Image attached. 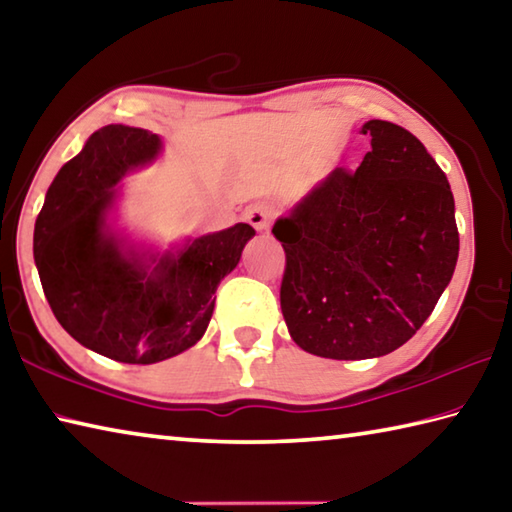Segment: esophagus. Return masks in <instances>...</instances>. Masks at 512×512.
<instances>
[{
    "label": "esophagus",
    "instance_id": "esophagus-1",
    "mask_svg": "<svg viewBox=\"0 0 512 512\" xmlns=\"http://www.w3.org/2000/svg\"><path fill=\"white\" fill-rule=\"evenodd\" d=\"M246 219L257 232H262L268 228V224H271L273 208L266 206V203H253V206L246 208Z\"/></svg>",
    "mask_w": 512,
    "mask_h": 512
}]
</instances>
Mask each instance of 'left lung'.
Listing matches in <instances>:
<instances>
[{
  "label": "left lung",
  "instance_id": "8db88e82",
  "mask_svg": "<svg viewBox=\"0 0 512 512\" xmlns=\"http://www.w3.org/2000/svg\"><path fill=\"white\" fill-rule=\"evenodd\" d=\"M371 152L336 167L277 217L280 302L297 347L365 360L403 347L430 318L459 257L450 183L423 143L387 120L360 127Z\"/></svg>",
  "mask_w": 512,
  "mask_h": 512
}]
</instances>
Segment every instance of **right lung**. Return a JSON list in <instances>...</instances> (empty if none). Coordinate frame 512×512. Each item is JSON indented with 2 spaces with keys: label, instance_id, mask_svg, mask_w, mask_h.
I'll return each instance as SVG.
<instances>
[{
  "label": "right lung",
  "instance_id": "obj_1",
  "mask_svg": "<svg viewBox=\"0 0 512 512\" xmlns=\"http://www.w3.org/2000/svg\"><path fill=\"white\" fill-rule=\"evenodd\" d=\"M163 154L147 129L107 125L62 165L33 232L46 300L82 347L127 365H154L197 345L215 291L235 271L253 226L235 224L161 248L120 226V183Z\"/></svg>",
  "mask_w": 512,
  "mask_h": 512
}]
</instances>
